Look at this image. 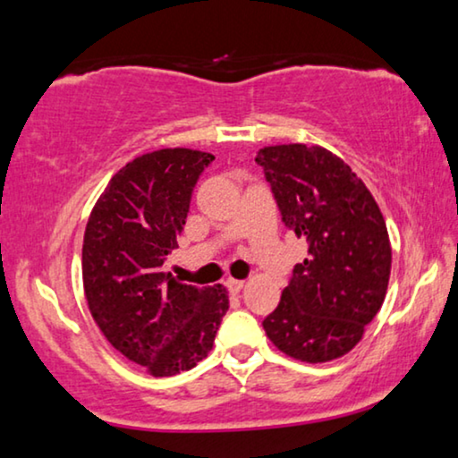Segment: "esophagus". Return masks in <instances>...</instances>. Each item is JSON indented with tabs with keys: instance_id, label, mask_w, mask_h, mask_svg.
<instances>
[{
	"instance_id": "esophagus-1",
	"label": "esophagus",
	"mask_w": 458,
	"mask_h": 458,
	"mask_svg": "<svg viewBox=\"0 0 458 458\" xmlns=\"http://www.w3.org/2000/svg\"><path fill=\"white\" fill-rule=\"evenodd\" d=\"M226 288L232 294H238L244 288V282L242 280H234V278H228L226 280Z\"/></svg>"
}]
</instances>
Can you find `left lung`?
<instances>
[{
    "label": "left lung",
    "instance_id": "obj_1",
    "mask_svg": "<svg viewBox=\"0 0 458 458\" xmlns=\"http://www.w3.org/2000/svg\"><path fill=\"white\" fill-rule=\"evenodd\" d=\"M282 220L309 253L296 263L263 330L284 355L305 363L344 357L360 343L388 291L392 247L376 199L351 165L319 145L257 151Z\"/></svg>",
    "mask_w": 458,
    "mask_h": 458
}]
</instances>
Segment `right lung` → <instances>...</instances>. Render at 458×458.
Returning a JSON list of instances; mask_svg holds the SVG:
<instances>
[{
	"instance_id": "right-lung-1",
	"label": "right lung",
	"mask_w": 458,
	"mask_h": 458,
	"mask_svg": "<svg viewBox=\"0 0 458 458\" xmlns=\"http://www.w3.org/2000/svg\"><path fill=\"white\" fill-rule=\"evenodd\" d=\"M211 159L184 147L134 157L114 174L87 222L89 311L107 343L153 377L189 371L208 357L228 311L222 284L197 288L164 272L192 186Z\"/></svg>"
}]
</instances>
